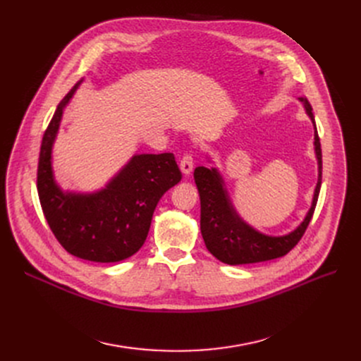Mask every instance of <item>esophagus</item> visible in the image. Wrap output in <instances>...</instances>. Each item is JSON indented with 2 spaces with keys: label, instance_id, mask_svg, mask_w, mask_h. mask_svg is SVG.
Returning a JSON list of instances; mask_svg holds the SVG:
<instances>
[{
  "label": "esophagus",
  "instance_id": "1",
  "mask_svg": "<svg viewBox=\"0 0 361 361\" xmlns=\"http://www.w3.org/2000/svg\"><path fill=\"white\" fill-rule=\"evenodd\" d=\"M193 165H195V161H193V157L192 155H184L183 158H181V161H180V168H181V173L184 174V176H188L192 173V169H193Z\"/></svg>",
  "mask_w": 361,
  "mask_h": 361
}]
</instances>
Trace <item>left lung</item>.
Here are the masks:
<instances>
[{
  "label": "left lung",
  "mask_w": 361,
  "mask_h": 361,
  "mask_svg": "<svg viewBox=\"0 0 361 361\" xmlns=\"http://www.w3.org/2000/svg\"><path fill=\"white\" fill-rule=\"evenodd\" d=\"M314 128V154L317 159V184L309 212L297 228L286 235H267L245 222L231 202L218 168L197 166L195 181L200 196V231L206 249L226 264L259 263L286 256L305 234L313 216L322 184V149L312 105L300 98ZM207 162H212L207 158Z\"/></svg>",
  "instance_id": "8db88e82"
}]
</instances>
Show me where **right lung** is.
I'll use <instances>...</instances> for the list:
<instances>
[{
	"mask_svg": "<svg viewBox=\"0 0 361 361\" xmlns=\"http://www.w3.org/2000/svg\"><path fill=\"white\" fill-rule=\"evenodd\" d=\"M82 82L56 106L44 135L37 195L51 231L70 255L99 263L120 262L139 252L159 199L180 183L181 171L173 154H140L131 157L101 190L64 192L54 177L52 147L64 108Z\"/></svg>",
	"mask_w": 361,
	"mask_h": 361,
	"instance_id": "obj_1",
	"label": "right lung"
}]
</instances>
